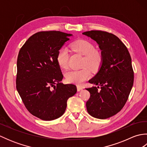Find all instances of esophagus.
I'll return each mask as SVG.
<instances>
[{
    "label": "esophagus",
    "instance_id": "obj_1",
    "mask_svg": "<svg viewBox=\"0 0 147 147\" xmlns=\"http://www.w3.org/2000/svg\"><path fill=\"white\" fill-rule=\"evenodd\" d=\"M83 89V88L82 86H77V90H78V92H80V91H81V90H82Z\"/></svg>",
    "mask_w": 147,
    "mask_h": 147
}]
</instances>
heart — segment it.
Listing matches in <instances>:
<instances>
[{"label": "heart", "instance_id": "obj_1", "mask_svg": "<svg viewBox=\"0 0 147 147\" xmlns=\"http://www.w3.org/2000/svg\"><path fill=\"white\" fill-rule=\"evenodd\" d=\"M71 48L74 51L85 55L84 66L88 65L91 69L95 71L100 67L102 61L100 53L95 51L91 42L85 40H78L71 44ZM69 53L67 50L62 47L59 50L56 61L59 67L65 69L68 65ZM91 71L88 67L80 70H69L65 73V78L67 82L80 85L91 76Z\"/></svg>", "mask_w": 147, "mask_h": 147}]
</instances>
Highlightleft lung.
I'll list each match as a JSON object with an SVG mask.
<instances>
[{
    "label": "left lung",
    "mask_w": 147,
    "mask_h": 147,
    "mask_svg": "<svg viewBox=\"0 0 147 147\" xmlns=\"http://www.w3.org/2000/svg\"><path fill=\"white\" fill-rule=\"evenodd\" d=\"M82 34L97 43L102 57L97 73L88 81L97 87L86 88L90 93L87 111L93 117L105 119L118 113L128 98L134 82L131 58L125 45L113 34L98 30Z\"/></svg>",
    "instance_id": "8db88e82"
}]
</instances>
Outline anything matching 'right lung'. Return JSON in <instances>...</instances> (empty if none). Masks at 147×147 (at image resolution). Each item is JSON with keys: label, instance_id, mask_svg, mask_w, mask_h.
Segmentation results:
<instances>
[{"label": "right lung", "instance_id": "right-lung-1", "mask_svg": "<svg viewBox=\"0 0 147 147\" xmlns=\"http://www.w3.org/2000/svg\"><path fill=\"white\" fill-rule=\"evenodd\" d=\"M71 36L59 31L38 32L19 52L17 90L28 111L42 120L62 116L68 98L77 92L75 85L61 83L63 75L56 61L58 51Z\"/></svg>", "mask_w": 147, "mask_h": 147}]
</instances>
